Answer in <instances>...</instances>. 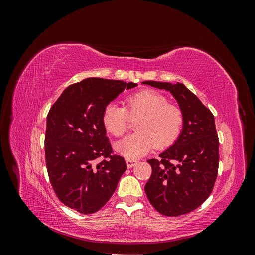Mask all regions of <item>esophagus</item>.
<instances>
[{"mask_svg":"<svg viewBox=\"0 0 255 255\" xmlns=\"http://www.w3.org/2000/svg\"><path fill=\"white\" fill-rule=\"evenodd\" d=\"M126 163H127L128 168H132V167H134V166L137 164V160H136V159L127 158V159H126Z\"/></svg>","mask_w":255,"mask_h":255,"instance_id":"1","label":"esophagus"}]
</instances>
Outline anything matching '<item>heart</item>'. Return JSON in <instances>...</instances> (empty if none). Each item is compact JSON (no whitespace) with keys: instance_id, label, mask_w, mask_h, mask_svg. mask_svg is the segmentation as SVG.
<instances>
[{"instance_id":"1","label":"heart","mask_w":255,"mask_h":255,"mask_svg":"<svg viewBox=\"0 0 255 255\" xmlns=\"http://www.w3.org/2000/svg\"><path fill=\"white\" fill-rule=\"evenodd\" d=\"M138 118L136 133L116 143L115 148L129 159L139 158L154 148L165 149L180 137L185 116L179 105L169 103L168 98L154 89H142L127 97L126 106L107 104L102 113L105 129L114 137L127 132L130 118Z\"/></svg>"}]
</instances>
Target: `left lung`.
<instances>
[{"mask_svg":"<svg viewBox=\"0 0 255 255\" xmlns=\"http://www.w3.org/2000/svg\"><path fill=\"white\" fill-rule=\"evenodd\" d=\"M170 91L184 112L183 130L159 158L149 159L152 174L144 190L161 215L176 217L190 213L212 194L219 165V139L212 112L182 83L145 81Z\"/></svg>","mask_w":255,"mask_h":255,"instance_id":"left-lung-1","label":"left lung"}]
</instances>
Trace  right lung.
Instances as JSON below:
<instances>
[{
	"label": "right lung",
	"instance_id": "1",
	"mask_svg": "<svg viewBox=\"0 0 255 255\" xmlns=\"http://www.w3.org/2000/svg\"><path fill=\"white\" fill-rule=\"evenodd\" d=\"M136 83L88 78L68 86L52 105L44 136L45 164L61 203L87 215L113 196L127 164L114 154L102 123L104 107Z\"/></svg>",
	"mask_w": 255,
	"mask_h": 255
}]
</instances>
